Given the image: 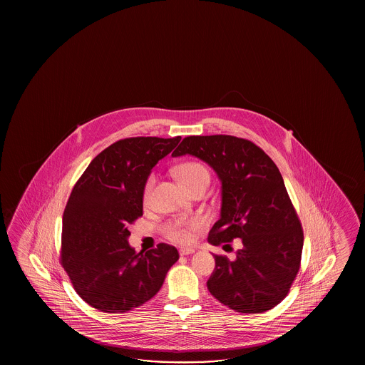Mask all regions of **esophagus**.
I'll return each instance as SVG.
<instances>
[{
	"label": "esophagus",
	"instance_id": "34e87169",
	"mask_svg": "<svg viewBox=\"0 0 365 365\" xmlns=\"http://www.w3.org/2000/svg\"><path fill=\"white\" fill-rule=\"evenodd\" d=\"M180 256H189V255H193L195 252L194 248H180Z\"/></svg>",
	"mask_w": 365,
	"mask_h": 365
}]
</instances>
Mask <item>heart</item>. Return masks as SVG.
I'll return each mask as SVG.
<instances>
[{
  "label": "heart",
  "instance_id": "heart-1",
  "mask_svg": "<svg viewBox=\"0 0 365 365\" xmlns=\"http://www.w3.org/2000/svg\"><path fill=\"white\" fill-rule=\"evenodd\" d=\"M176 173L179 176L180 181L187 187V190H192L194 186L201 185V184H207L210 182V172L207 168L201 163L195 162H187L182 163L176 168ZM155 175H150L148 181L143 187V202L148 203L151 198L153 189L155 185ZM201 227V220L200 219H190V220H184L179 219L171 222L165 225L164 232L167 235L168 239L176 242H189L193 239V231Z\"/></svg>",
  "mask_w": 365,
  "mask_h": 365
}]
</instances>
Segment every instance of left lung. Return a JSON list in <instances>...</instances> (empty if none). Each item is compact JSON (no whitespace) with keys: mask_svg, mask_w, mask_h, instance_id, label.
I'll list each match as a JSON object with an SVG mask.
<instances>
[{"mask_svg":"<svg viewBox=\"0 0 365 365\" xmlns=\"http://www.w3.org/2000/svg\"><path fill=\"white\" fill-rule=\"evenodd\" d=\"M209 164L222 182L220 217L209 242L240 239L236 258L214 256L210 294L241 313L272 309L287 296L300 267L304 235L278 167L253 142L232 135H192L172 156Z\"/></svg>","mask_w":365,"mask_h":365,"instance_id":"left-lung-1","label":"left lung"}]
</instances>
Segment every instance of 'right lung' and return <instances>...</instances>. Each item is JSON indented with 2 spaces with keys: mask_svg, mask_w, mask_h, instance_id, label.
<instances>
[{
  "mask_svg": "<svg viewBox=\"0 0 365 365\" xmlns=\"http://www.w3.org/2000/svg\"><path fill=\"white\" fill-rule=\"evenodd\" d=\"M181 137L117 140L93 158L73 187L62 217L61 261L86 303L106 313L138 308L158 294L178 249L145 255L129 245V225L143 214V187Z\"/></svg>",
  "mask_w": 365,
  "mask_h": 365,
  "instance_id": "add662e5",
  "label": "right lung"
}]
</instances>
